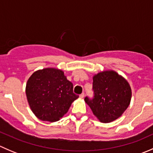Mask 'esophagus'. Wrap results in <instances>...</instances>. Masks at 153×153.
<instances>
[{"label":"esophagus","mask_w":153,"mask_h":153,"mask_svg":"<svg viewBox=\"0 0 153 153\" xmlns=\"http://www.w3.org/2000/svg\"><path fill=\"white\" fill-rule=\"evenodd\" d=\"M79 97H80V98H84V92H83V93H81V95H80Z\"/></svg>","instance_id":"34e87169"}]
</instances>
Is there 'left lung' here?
Here are the masks:
<instances>
[{"label": "left lung", "instance_id": "8db88e82", "mask_svg": "<svg viewBox=\"0 0 153 153\" xmlns=\"http://www.w3.org/2000/svg\"><path fill=\"white\" fill-rule=\"evenodd\" d=\"M92 79L94 98L86 97L84 101L101 122H112L121 117L130 104V85L113 70L98 72Z\"/></svg>", "mask_w": 153, "mask_h": 153}]
</instances>
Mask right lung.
Masks as SVG:
<instances>
[{
    "mask_svg": "<svg viewBox=\"0 0 153 153\" xmlns=\"http://www.w3.org/2000/svg\"><path fill=\"white\" fill-rule=\"evenodd\" d=\"M26 95L35 116L49 122L59 121L79 97L73 93V84L64 72L56 68L35 71L27 81Z\"/></svg>",
    "mask_w": 153,
    "mask_h": 153,
    "instance_id": "right-lung-1",
    "label": "right lung"
}]
</instances>
